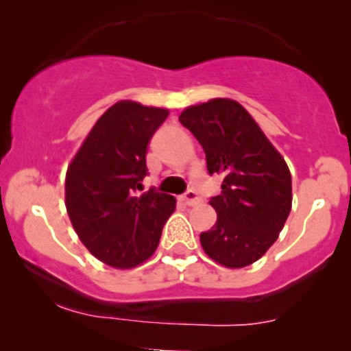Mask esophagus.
Returning a JSON list of instances; mask_svg holds the SVG:
<instances>
[{
	"mask_svg": "<svg viewBox=\"0 0 351 351\" xmlns=\"http://www.w3.org/2000/svg\"><path fill=\"white\" fill-rule=\"evenodd\" d=\"M182 202L185 205H197L200 204V197H198L195 190H186L185 195H182Z\"/></svg>",
	"mask_w": 351,
	"mask_h": 351,
	"instance_id": "34e87169",
	"label": "esophagus"
}]
</instances>
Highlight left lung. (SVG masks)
<instances>
[{"label": "left lung", "mask_w": 351, "mask_h": 351, "mask_svg": "<svg viewBox=\"0 0 351 351\" xmlns=\"http://www.w3.org/2000/svg\"><path fill=\"white\" fill-rule=\"evenodd\" d=\"M180 122L204 147L208 175L224 176L221 193L210 197L217 222L200 234L202 247L224 267H247L277 241L290 214L287 162L234 100L189 107Z\"/></svg>", "instance_id": "8db88e82"}]
</instances>
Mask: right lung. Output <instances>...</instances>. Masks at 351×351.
<instances>
[{
  "instance_id": "obj_1",
  "label": "right lung",
  "mask_w": 351,
  "mask_h": 351,
  "mask_svg": "<svg viewBox=\"0 0 351 351\" xmlns=\"http://www.w3.org/2000/svg\"><path fill=\"white\" fill-rule=\"evenodd\" d=\"M168 110L119 101L98 119L66 175L71 224L93 256L115 268L146 261L175 210V197L149 189L147 144Z\"/></svg>"
}]
</instances>
